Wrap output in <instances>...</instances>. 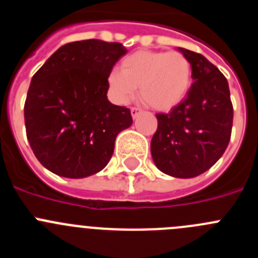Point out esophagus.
I'll list each match as a JSON object with an SVG mask.
<instances>
[{"mask_svg": "<svg viewBox=\"0 0 258 258\" xmlns=\"http://www.w3.org/2000/svg\"><path fill=\"white\" fill-rule=\"evenodd\" d=\"M131 112H132V116H133V119H136V117L138 116L139 113H141V108H138V107H132V108H131Z\"/></svg>", "mask_w": 258, "mask_h": 258, "instance_id": "esophagus-1", "label": "esophagus"}]
</instances>
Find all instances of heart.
Wrapping results in <instances>:
<instances>
[{
  "mask_svg": "<svg viewBox=\"0 0 258 258\" xmlns=\"http://www.w3.org/2000/svg\"><path fill=\"white\" fill-rule=\"evenodd\" d=\"M192 86V65L181 52L137 51L107 75L110 96L120 105L134 97L137 87L143 102L158 111L175 107Z\"/></svg>",
  "mask_w": 258,
  "mask_h": 258,
  "instance_id": "heart-1",
  "label": "heart"
}]
</instances>
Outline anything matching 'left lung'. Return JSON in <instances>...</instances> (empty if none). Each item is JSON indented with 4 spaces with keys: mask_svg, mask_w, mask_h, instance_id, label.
Here are the masks:
<instances>
[{
    "mask_svg": "<svg viewBox=\"0 0 258 258\" xmlns=\"http://www.w3.org/2000/svg\"><path fill=\"white\" fill-rule=\"evenodd\" d=\"M192 65L193 84L169 113H157L151 153L158 170L174 178H195L225 152L233 126V105L226 78L197 52L179 47Z\"/></svg>",
    "mask_w": 258,
    "mask_h": 258,
    "instance_id": "left-lung-1",
    "label": "left lung"
}]
</instances>
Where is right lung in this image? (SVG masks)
<instances>
[{"instance_id":"add662e5","label":"right lung","mask_w":258,"mask_h":258,"mask_svg":"<svg viewBox=\"0 0 258 258\" xmlns=\"http://www.w3.org/2000/svg\"><path fill=\"white\" fill-rule=\"evenodd\" d=\"M126 48L87 39L66 43L32 78L24 105L27 138L46 169L80 179L110 161L131 110L107 100V75Z\"/></svg>"}]
</instances>
